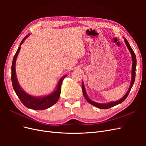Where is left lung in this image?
<instances>
[{
  "label": "left lung",
  "instance_id": "left-lung-1",
  "mask_svg": "<svg viewBox=\"0 0 146 146\" xmlns=\"http://www.w3.org/2000/svg\"><path fill=\"white\" fill-rule=\"evenodd\" d=\"M124 39V41L125 42L126 44V46L128 48V49L129 50V51L130 52V54L132 57V61H133V64H132V71H131V84H130V86L129 90H128L127 93L123 96V98H122L120 100L115 101V102H109V103H107V104H99V103H97L96 102L92 101V100H91L89 98H88V96L86 94V92L85 90V86H84V84L82 82V91H83V94L84 97H85V99H86V100L89 102L90 104L92 105L95 106V107H98L100 109H108L110 108L111 107H114V106H116L119 104H121L122 102L124 101L125 100V99L127 98L128 95H129V92L131 89L132 86H133V83L135 82V75H136V55L134 53V51L132 49L131 46H130L129 42L127 40V39L123 38Z\"/></svg>",
  "mask_w": 146,
  "mask_h": 146
}]
</instances>
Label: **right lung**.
<instances>
[{
    "mask_svg": "<svg viewBox=\"0 0 146 146\" xmlns=\"http://www.w3.org/2000/svg\"><path fill=\"white\" fill-rule=\"evenodd\" d=\"M29 36V34L27 35L23 40H22L20 46L23 44V43L24 42L25 39ZM19 47L16 52V54L13 57V63L11 66V82L13 89H14L16 94L17 97L19 98L21 102L23 103L26 107L35 110H45L48 108L52 107V105L55 104L57 101H58L60 93H61V86L62 83L64 78L66 77V76L61 77L60 80L58 85L56 86V90L53 91L51 94H48L46 96L42 97H34L28 94L22 89L19 83L17 80V77L16 76V69H15V65H16V61L17 55L21 49V47Z\"/></svg>",
    "mask_w": 146,
    "mask_h": 146,
    "instance_id": "add662e5",
    "label": "right lung"
}]
</instances>
